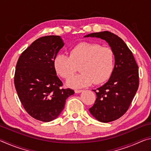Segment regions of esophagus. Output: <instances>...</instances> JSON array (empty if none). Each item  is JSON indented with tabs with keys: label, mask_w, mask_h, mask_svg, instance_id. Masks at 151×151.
<instances>
[{
	"label": "esophagus",
	"mask_w": 151,
	"mask_h": 151,
	"mask_svg": "<svg viewBox=\"0 0 151 151\" xmlns=\"http://www.w3.org/2000/svg\"><path fill=\"white\" fill-rule=\"evenodd\" d=\"M83 91V90H78V89H76V90H75V93H81Z\"/></svg>",
	"instance_id": "34e87169"
}]
</instances>
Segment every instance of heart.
<instances>
[{
	"label": "heart",
	"instance_id": "heart-1",
	"mask_svg": "<svg viewBox=\"0 0 151 151\" xmlns=\"http://www.w3.org/2000/svg\"><path fill=\"white\" fill-rule=\"evenodd\" d=\"M79 65L81 73L70 78L68 85L81 88L93 83L99 85L111 77L115 65V54L111 47L82 42L70 48L69 55L58 54L54 60L56 72L65 79L69 78Z\"/></svg>",
	"mask_w": 151,
	"mask_h": 151
}]
</instances>
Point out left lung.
<instances>
[{"label": "left lung", "instance_id": "8db88e82", "mask_svg": "<svg viewBox=\"0 0 151 151\" xmlns=\"http://www.w3.org/2000/svg\"><path fill=\"white\" fill-rule=\"evenodd\" d=\"M97 37L109 43L115 54V65L111 78L96 90V99L89 109L92 115L102 122L115 121L124 114L139 85V66L132 51L121 38L109 31L94 32L85 37Z\"/></svg>", "mask_w": 151, "mask_h": 151}]
</instances>
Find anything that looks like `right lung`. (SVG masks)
<instances>
[{"label": "right lung", "mask_w": 151, "mask_h": 151, "mask_svg": "<svg viewBox=\"0 0 151 151\" xmlns=\"http://www.w3.org/2000/svg\"><path fill=\"white\" fill-rule=\"evenodd\" d=\"M64 46L59 36L40 37L24 50L17 61L14 86L20 102L32 118L49 122L59 115L66 100L75 93L62 88L54 60Z\"/></svg>", "instance_id": "1"}]
</instances>
